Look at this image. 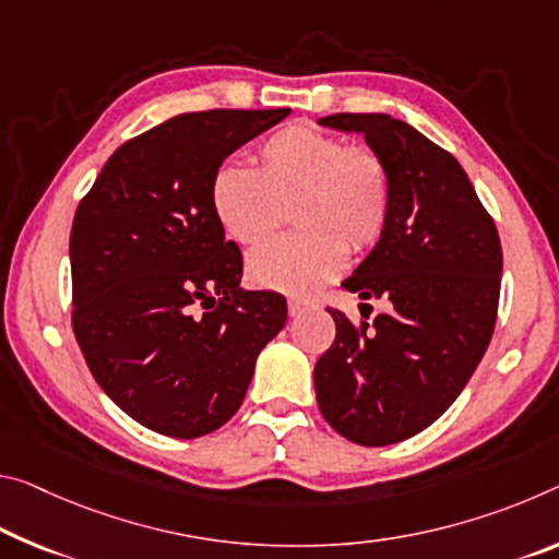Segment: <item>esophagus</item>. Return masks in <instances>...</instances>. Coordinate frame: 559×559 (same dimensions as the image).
<instances>
[{"instance_id":"1","label":"esophagus","mask_w":559,"mask_h":559,"mask_svg":"<svg viewBox=\"0 0 559 559\" xmlns=\"http://www.w3.org/2000/svg\"><path fill=\"white\" fill-rule=\"evenodd\" d=\"M308 311V304L306 300H298V298H288V313H290V318H296V316H300V313H306Z\"/></svg>"}]
</instances>
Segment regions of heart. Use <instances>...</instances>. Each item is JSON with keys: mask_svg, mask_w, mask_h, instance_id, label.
Returning <instances> with one entry per match:
<instances>
[{"mask_svg": "<svg viewBox=\"0 0 559 559\" xmlns=\"http://www.w3.org/2000/svg\"><path fill=\"white\" fill-rule=\"evenodd\" d=\"M290 203L300 231L253 251L248 278L261 288L311 296L343 271L345 242L358 251L383 234L391 179L373 152L304 123L265 141L259 171L224 164L211 179V209L236 243H261Z\"/></svg>", "mask_w": 559, "mask_h": 559, "instance_id": "1", "label": "heart"}]
</instances>
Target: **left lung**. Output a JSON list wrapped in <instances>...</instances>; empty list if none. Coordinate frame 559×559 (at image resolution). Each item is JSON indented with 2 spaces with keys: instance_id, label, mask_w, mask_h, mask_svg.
Wrapping results in <instances>:
<instances>
[{
  "instance_id": "left-lung-1",
  "label": "left lung",
  "mask_w": 559,
  "mask_h": 559,
  "mask_svg": "<svg viewBox=\"0 0 559 559\" xmlns=\"http://www.w3.org/2000/svg\"><path fill=\"white\" fill-rule=\"evenodd\" d=\"M321 127L360 134L391 179V214L343 288L383 298L388 313L353 325L316 362L318 407L358 445H393L453 405L490 345L502 248L463 166L391 114H333ZM366 306V304H360Z\"/></svg>"
}]
</instances>
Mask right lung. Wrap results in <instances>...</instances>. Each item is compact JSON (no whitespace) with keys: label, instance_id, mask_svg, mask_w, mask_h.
<instances>
[{"label":"right lung","instance_id":"add662e5","mask_svg":"<svg viewBox=\"0 0 559 559\" xmlns=\"http://www.w3.org/2000/svg\"><path fill=\"white\" fill-rule=\"evenodd\" d=\"M290 109L179 114L121 144L79 203L74 335L102 391L168 438L214 432L241 407L286 298L241 288L243 259L211 209L216 168Z\"/></svg>","mask_w":559,"mask_h":559}]
</instances>
